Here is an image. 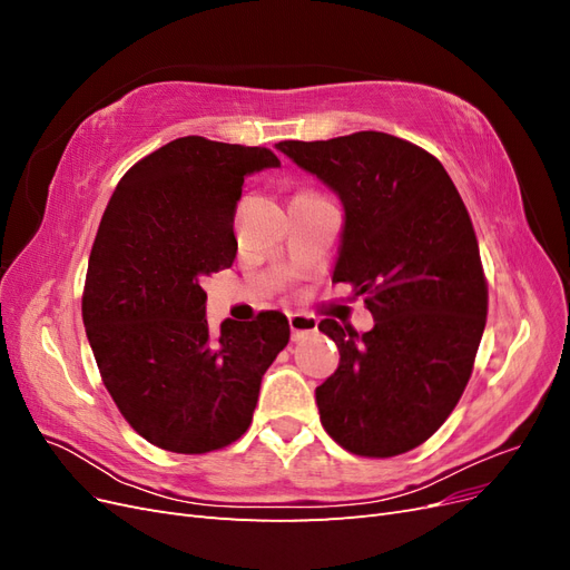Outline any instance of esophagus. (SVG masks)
Returning a JSON list of instances; mask_svg holds the SVG:
<instances>
[{
    "label": "esophagus",
    "mask_w": 570,
    "mask_h": 570,
    "mask_svg": "<svg viewBox=\"0 0 570 570\" xmlns=\"http://www.w3.org/2000/svg\"><path fill=\"white\" fill-rule=\"evenodd\" d=\"M289 331H292V340L299 342L306 335L318 331V321L314 316H306V314H289Z\"/></svg>",
    "instance_id": "obj_1"
}]
</instances>
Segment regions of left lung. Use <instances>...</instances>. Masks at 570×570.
I'll return each instance as SVG.
<instances>
[{"label": "left lung", "mask_w": 570, "mask_h": 570, "mask_svg": "<svg viewBox=\"0 0 570 570\" xmlns=\"http://www.w3.org/2000/svg\"><path fill=\"white\" fill-rule=\"evenodd\" d=\"M344 206L333 283L364 295L373 331H318L340 366L316 387L325 433L387 459L423 444L469 385L488 321V281L465 204L433 154L387 132L275 145Z\"/></svg>", "instance_id": "8db88e82"}]
</instances>
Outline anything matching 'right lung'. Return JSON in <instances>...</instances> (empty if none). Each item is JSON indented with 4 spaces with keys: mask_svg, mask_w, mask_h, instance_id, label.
Returning a JSON list of instances; mask_svg holds the SVG:
<instances>
[{
    "mask_svg": "<svg viewBox=\"0 0 570 570\" xmlns=\"http://www.w3.org/2000/svg\"><path fill=\"white\" fill-rule=\"evenodd\" d=\"M281 166L266 147L178 137L120 178L101 216L82 323L111 400L137 435L206 454L247 433L266 368L289 340L281 312L206 323V275L230 268L245 176Z\"/></svg>",
    "mask_w": 570,
    "mask_h": 570,
    "instance_id": "add662e5",
    "label": "right lung"
}]
</instances>
